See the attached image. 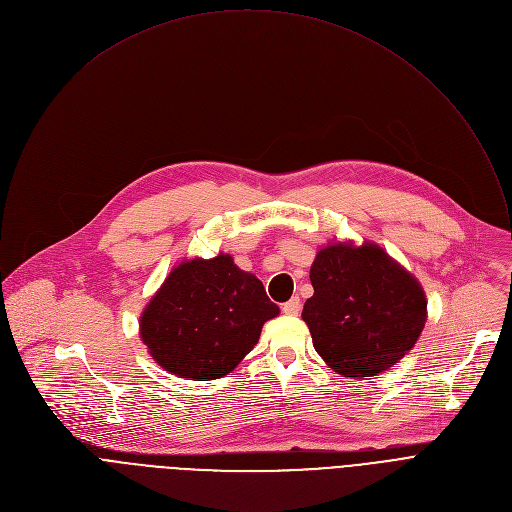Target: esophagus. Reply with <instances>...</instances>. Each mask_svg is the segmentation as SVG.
<instances>
[{
    "instance_id": "1",
    "label": "esophagus",
    "mask_w": 512,
    "mask_h": 512,
    "mask_svg": "<svg viewBox=\"0 0 512 512\" xmlns=\"http://www.w3.org/2000/svg\"><path fill=\"white\" fill-rule=\"evenodd\" d=\"M281 310H283V314H287V316H298L300 310H302V302H300V298H291L289 302H285V304L281 306Z\"/></svg>"
}]
</instances>
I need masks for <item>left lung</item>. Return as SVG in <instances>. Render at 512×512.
<instances>
[{"label":"left lung","mask_w":512,"mask_h":512,"mask_svg":"<svg viewBox=\"0 0 512 512\" xmlns=\"http://www.w3.org/2000/svg\"><path fill=\"white\" fill-rule=\"evenodd\" d=\"M314 296L302 318L316 352L344 377H373L417 342L425 326L421 285L377 245H330L310 269Z\"/></svg>","instance_id":"1"}]
</instances>
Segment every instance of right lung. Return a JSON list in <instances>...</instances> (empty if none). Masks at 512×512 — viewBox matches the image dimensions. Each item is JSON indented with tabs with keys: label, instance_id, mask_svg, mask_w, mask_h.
<instances>
[{
	"label": "right lung",
	"instance_id": "add662e5",
	"mask_svg": "<svg viewBox=\"0 0 512 512\" xmlns=\"http://www.w3.org/2000/svg\"><path fill=\"white\" fill-rule=\"evenodd\" d=\"M277 314L263 283L229 255H218L178 265L139 326L141 340L166 371L212 381L237 367Z\"/></svg>",
	"mask_w": 512,
	"mask_h": 512
}]
</instances>
